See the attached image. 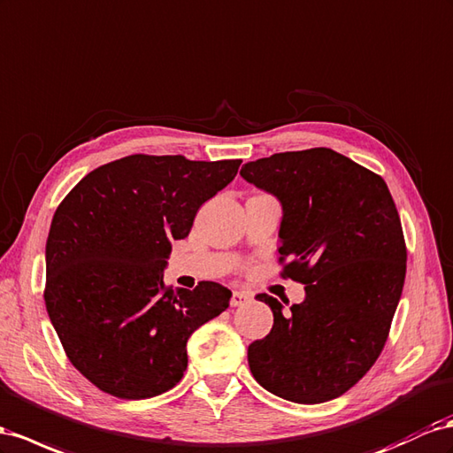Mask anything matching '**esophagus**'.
Masks as SVG:
<instances>
[{"instance_id":"34e87169","label":"esophagus","mask_w":453,"mask_h":453,"mask_svg":"<svg viewBox=\"0 0 453 453\" xmlns=\"http://www.w3.org/2000/svg\"><path fill=\"white\" fill-rule=\"evenodd\" d=\"M250 301H251L250 291H232V297H230L232 307H242V304H248Z\"/></svg>"}]
</instances>
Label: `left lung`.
Wrapping results in <instances>:
<instances>
[{
	"label": "left lung",
	"instance_id": "left-lung-1",
	"mask_svg": "<svg viewBox=\"0 0 453 453\" xmlns=\"http://www.w3.org/2000/svg\"><path fill=\"white\" fill-rule=\"evenodd\" d=\"M240 175L282 205L280 261L304 301L274 314L248 347L257 383L297 404H320L357 385L381 354L406 278V243L387 182L332 149L280 152Z\"/></svg>",
	"mask_w": 453,
	"mask_h": 453
}]
</instances>
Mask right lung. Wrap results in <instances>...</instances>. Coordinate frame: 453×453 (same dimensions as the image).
Segmentation results:
<instances>
[{
    "instance_id": "obj_1",
    "label": "right lung",
    "mask_w": 453,
    "mask_h": 453,
    "mask_svg": "<svg viewBox=\"0 0 453 453\" xmlns=\"http://www.w3.org/2000/svg\"><path fill=\"white\" fill-rule=\"evenodd\" d=\"M242 160L133 154L93 169L53 215L45 307L74 368L104 393L152 398L187 370V341L228 309L232 291L164 284L171 242L188 236L203 202Z\"/></svg>"
}]
</instances>
